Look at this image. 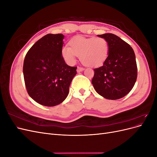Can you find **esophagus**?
<instances>
[{"label":"esophagus","instance_id":"1","mask_svg":"<svg viewBox=\"0 0 157 157\" xmlns=\"http://www.w3.org/2000/svg\"><path fill=\"white\" fill-rule=\"evenodd\" d=\"M84 68H83V67H77V71L78 73H80V72H81V71H84Z\"/></svg>","mask_w":157,"mask_h":157}]
</instances>
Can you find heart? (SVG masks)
<instances>
[{"label":"heart","instance_id":"obj_1","mask_svg":"<svg viewBox=\"0 0 157 157\" xmlns=\"http://www.w3.org/2000/svg\"><path fill=\"white\" fill-rule=\"evenodd\" d=\"M69 45L61 49V56L69 64L75 63L76 57L80 56L84 65L98 67L103 64L109 54V43L102 37L75 36L69 41Z\"/></svg>","mask_w":157,"mask_h":157}]
</instances>
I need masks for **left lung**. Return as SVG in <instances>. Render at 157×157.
<instances>
[{
    "label": "left lung",
    "mask_w": 157,
    "mask_h": 157,
    "mask_svg": "<svg viewBox=\"0 0 157 157\" xmlns=\"http://www.w3.org/2000/svg\"><path fill=\"white\" fill-rule=\"evenodd\" d=\"M109 43V54L101 67L94 69L92 83L96 91L108 99H121L129 93L137 79L136 56L127 42L112 33L98 35Z\"/></svg>",
    "instance_id": "8db88e82"
}]
</instances>
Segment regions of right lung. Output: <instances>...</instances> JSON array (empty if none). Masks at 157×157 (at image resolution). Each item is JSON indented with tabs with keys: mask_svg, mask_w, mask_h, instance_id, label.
<instances>
[{
	"mask_svg": "<svg viewBox=\"0 0 157 157\" xmlns=\"http://www.w3.org/2000/svg\"><path fill=\"white\" fill-rule=\"evenodd\" d=\"M63 39L62 34L42 37L27 52L23 62L28 94L42 105L53 107L62 103L77 74V67L66 64L61 56Z\"/></svg>",
	"mask_w": 157,
	"mask_h": 157,
	"instance_id": "1",
	"label": "right lung"
}]
</instances>
